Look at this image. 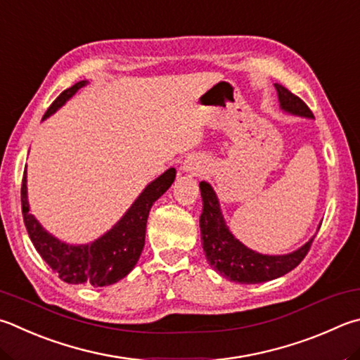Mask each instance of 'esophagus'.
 I'll return each instance as SVG.
<instances>
[{
  "label": "esophagus",
  "mask_w": 360,
  "mask_h": 360,
  "mask_svg": "<svg viewBox=\"0 0 360 360\" xmlns=\"http://www.w3.org/2000/svg\"><path fill=\"white\" fill-rule=\"evenodd\" d=\"M182 169L188 174H200L205 172V165L198 158H188L184 163H182Z\"/></svg>",
  "instance_id": "34e87169"
}]
</instances>
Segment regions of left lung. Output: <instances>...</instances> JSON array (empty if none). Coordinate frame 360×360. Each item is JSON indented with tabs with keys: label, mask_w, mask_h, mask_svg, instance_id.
I'll use <instances>...</instances> for the list:
<instances>
[{
	"label": "left lung",
	"mask_w": 360,
	"mask_h": 360,
	"mask_svg": "<svg viewBox=\"0 0 360 360\" xmlns=\"http://www.w3.org/2000/svg\"><path fill=\"white\" fill-rule=\"evenodd\" d=\"M276 89L280 107L286 113L313 117L311 110L300 97L294 96L278 83H276ZM200 191L202 200V212L200 215L202 250L206 253L207 263L224 277L244 285L269 282L292 271L309 253L315 238L288 255H261L250 250L228 230L217 195L211 184L201 181Z\"/></svg>",
	"instance_id": "left-lung-1"
}]
</instances>
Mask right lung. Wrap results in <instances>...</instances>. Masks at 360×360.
<instances>
[{
	"mask_svg": "<svg viewBox=\"0 0 360 360\" xmlns=\"http://www.w3.org/2000/svg\"><path fill=\"white\" fill-rule=\"evenodd\" d=\"M88 82H78L63 91L49 107L42 120H47L64 102L70 99ZM176 169L169 168L158 179L148 184L135 200L122 219L94 243L84 245H70L51 236L30 214L28 195H26V169L22 181V212L26 231L31 243L51 269L58 272L61 280L72 285L107 286L120 282L134 269L145 247L146 221L149 211L155 201L173 184Z\"/></svg>",
	"mask_w": 360,
	"mask_h": 360,
	"instance_id": "add662e5",
	"label": "right lung"
}]
</instances>
